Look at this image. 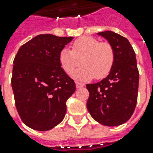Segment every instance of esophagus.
<instances>
[{
    "mask_svg": "<svg viewBox=\"0 0 153 153\" xmlns=\"http://www.w3.org/2000/svg\"><path fill=\"white\" fill-rule=\"evenodd\" d=\"M84 86H85L84 83H81V82H76V87L77 88H82V87H84Z\"/></svg>",
    "mask_w": 153,
    "mask_h": 153,
    "instance_id": "obj_1",
    "label": "esophagus"
}]
</instances>
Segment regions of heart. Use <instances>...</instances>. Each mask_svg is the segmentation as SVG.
Listing matches in <instances>:
<instances>
[{
	"instance_id": "obj_1",
	"label": "heart",
	"mask_w": 153,
	"mask_h": 153,
	"mask_svg": "<svg viewBox=\"0 0 153 153\" xmlns=\"http://www.w3.org/2000/svg\"><path fill=\"white\" fill-rule=\"evenodd\" d=\"M114 58V50L109 42H100L94 37L82 36L74 42L71 50H60L59 62L63 71L71 75L79 65L81 59L82 66L72 76L78 81H88L94 76L98 79L105 76L113 66Z\"/></svg>"
}]
</instances>
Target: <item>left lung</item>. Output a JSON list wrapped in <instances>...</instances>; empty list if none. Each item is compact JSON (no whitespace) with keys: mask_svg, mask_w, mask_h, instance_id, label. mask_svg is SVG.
<instances>
[{"mask_svg":"<svg viewBox=\"0 0 153 153\" xmlns=\"http://www.w3.org/2000/svg\"><path fill=\"white\" fill-rule=\"evenodd\" d=\"M114 50V64L108 76L97 83L87 84V108L91 117L105 126H118L128 120L137 103L139 71L135 53L128 40L106 30L97 33Z\"/></svg>","mask_w":153,"mask_h":153,"instance_id":"left-lung-1","label":"left lung"}]
</instances>
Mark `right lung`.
Listing matches in <instances>:
<instances>
[{
	"instance_id": "obj_1",
	"label": "right lung",
	"mask_w": 153,
	"mask_h": 153,
	"mask_svg": "<svg viewBox=\"0 0 153 153\" xmlns=\"http://www.w3.org/2000/svg\"><path fill=\"white\" fill-rule=\"evenodd\" d=\"M73 37L39 35L21 46L13 66L12 88L23 123L38 131L50 130L66 112V100L76 84L59 62V54Z\"/></svg>"
}]
</instances>
